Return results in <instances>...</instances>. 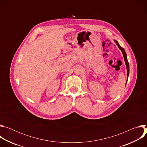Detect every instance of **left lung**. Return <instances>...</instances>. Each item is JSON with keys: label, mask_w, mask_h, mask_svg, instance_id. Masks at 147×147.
Here are the masks:
<instances>
[{"label": "left lung", "mask_w": 147, "mask_h": 147, "mask_svg": "<svg viewBox=\"0 0 147 147\" xmlns=\"http://www.w3.org/2000/svg\"><path fill=\"white\" fill-rule=\"evenodd\" d=\"M114 42L116 44V45H117V47L120 49V50H121V51L122 52V53H123V57H124V60L125 63V66H126V68H127V80H126V82H125V85H126V84H127V81H128V77H129V61H128V60H127V55H126V53H125V50L124 49V48H122L119 44L117 40H116L115 39H114Z\"/></svg>", "instance_id": "obj_1"}]
</instances>
